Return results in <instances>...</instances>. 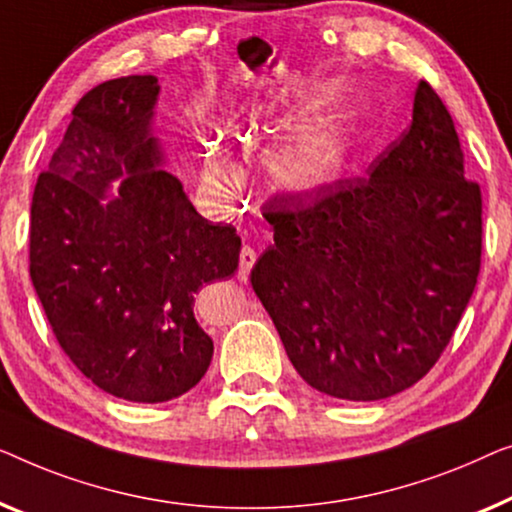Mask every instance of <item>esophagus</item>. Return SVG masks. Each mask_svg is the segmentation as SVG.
Listing matches in <instances>:
<instances>
[{
	"mask_svg": "<svg viewBox=\"0 0 512 512\" xmlns=\"http://www.w3.org/2000/svg\"><path fill=\"white\" fill-rule=\"evenodd\" d=\"M255 262H257V253L250 246H243L241 248V255H239V276L241 278H246L248 273H250V269H253L255 266Z\"/></svg>",
	"mask_w": 512,
	"mask_h": 512,
	"instance_id": "obj_1",
	"label": "esophagus"
}]
</instances>
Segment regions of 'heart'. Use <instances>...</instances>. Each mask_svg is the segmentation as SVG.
Returning <instances> with one entry per match:
<instances>
[{
    "instance_id": "b5f03b06",
    "label": "heart",
    "mask_w": 512,
    "mask_h": 512,
    "mask_svg": "<svg viewBox=\"0 0 512 512\" xmlns=\"http://www.w3.org/2000/svg\"><path fill=\"white\" fill-rule=\"evenodd\" d=\"M320 109L318 99L299 102L280 109L278 102H264L248 109L236 122V132L255 136L262 129L287 127L292 122L306 120ZM357 127V115L345 113L341 120L327 122V125H313L294 136L283 146H278L266 157V169L273 185L287 194H313L334 183L348 160L352 134ZM201 178L208 194L218 199H227L239 190L241 176L229 157L222 155L220 148H211L204 155Z\"/></svg>"
}]
</instances>
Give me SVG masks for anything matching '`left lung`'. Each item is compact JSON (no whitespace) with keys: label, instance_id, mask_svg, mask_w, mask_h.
<instances>
[{"label":"left lung","instance_id":"obj_1","mask_svg":"<svg viewBox=\"0 0 512 512\" xmlns=\"http://www.w3.org/2000/svg\"><path fill=\"white\" fill-rule=\"evenodd\" d=\"M273 246L250 273L287 357L322 394L378 401L438 362L478 283L482 197L464 178L448 109L429 83L369 178L264 206Z\"/></svg>","mask_w":512,"mask_h":512}]
</instances>
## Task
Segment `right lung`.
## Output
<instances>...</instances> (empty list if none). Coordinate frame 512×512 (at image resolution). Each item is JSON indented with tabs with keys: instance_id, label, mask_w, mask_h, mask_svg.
Returning a JSON list of instances; mask_svg holds the SVG:
<instances>
[{
	"instance_id": "add662e5",
	"label": "right lung",
	"mask_w": 512,
	"mask_h": 512,
	"mask_svg": "<svg viewBox=\"0 0 512 512\" xmlns=\"http://www.w3.org/2000/svg\"><path fill=\"white\" fill-rule=\"evenodd\" d=\"M155 76L113 78L71 111L34 187L30 276L60 348L99 390L162 403L213 357L194 294L234 276L241 239L213 225L164 167ZM116 187H112V183Z\"/></svg>"
}]
</instances>
